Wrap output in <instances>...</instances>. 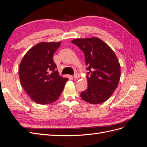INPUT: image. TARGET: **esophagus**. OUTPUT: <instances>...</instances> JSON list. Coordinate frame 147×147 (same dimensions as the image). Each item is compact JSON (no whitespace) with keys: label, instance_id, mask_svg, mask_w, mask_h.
I'll return each instance as SVG.
<instances>
[{"label":"esophagus","instance_id":"1","mask_svg":"<svg viewBox=\"0 0 147 147\" xmlns=\"http://www.w3.org/2000/svg\"><path fill=\"white\" fill-rule=\"evenodd\" d=\"M74 78H75V79H77V78H78L80 77V75H79L78 73H75V74H74Z\"/></svg>","mask_w":147,"mask_h":147}]
</instances>
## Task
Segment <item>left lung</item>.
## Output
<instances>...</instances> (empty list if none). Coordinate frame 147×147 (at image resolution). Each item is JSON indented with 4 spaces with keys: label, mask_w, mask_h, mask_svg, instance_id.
<instances>
[{
    "label": "left lung",
    "mask_w": 147,
    "mask_h": 147,
    "mask_svg": "<svg viewBox=\"0 0 147 147\" xmlns=\"http://www.w3.org/2000/svg\"><path fill=\"white\" fill-rule=\"evenodd\" d=\"M83 51L88 70L87 89L82 99L91 104L108 100L116 90L121 77L120 64L107 44L97 37L76 38L71 42Z\"/></svg>",
    "instance_id": "1"
}]
</instances>
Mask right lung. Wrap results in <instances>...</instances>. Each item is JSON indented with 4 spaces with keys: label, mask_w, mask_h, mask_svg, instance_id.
Wrapping results in <instances>:
<instances>
[{
    "label": "right lung",
    "mask_w": 147,
    "mask_h": 147,
    "mask_svg": "<svg viewBox=\"0 0 147 147\" xmlns=\"http://www.w3.org/2000/svg\"><path fill=\"white\" fill-rule=\"evenodd\" d=\"M61 42H40L26 53L19 67L22 86L30 99L41 105L59 98L68 80L59 75L53 61L54 53Z\"/></svg>",
    "instance_id": "add662e5"
}]
</instances>
